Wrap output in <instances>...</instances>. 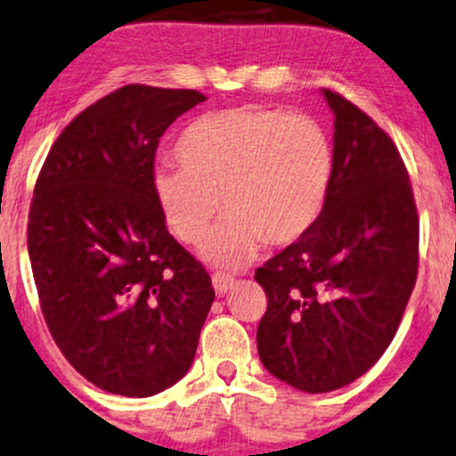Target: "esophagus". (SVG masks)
Masks as SVG:
<instances>
[{
  "label": "esophagus",
  "instance_id": "esophagus-1",
  "mask_svg": "<svg viewBox=\"0 0 456 456\" xmlns=\"http://www.w3.org/2000/svg\"><path fill=\"white\" fill-rule=\"evenodd\" d=\"M233 283H235L233 275H227V273H215V275H212V285H215V291L218 296L227 294Z\"/></svg>",
  "mask_w": 456,
  "mask_h": 456
}]
</instances>
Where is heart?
<instances>
[{"label":"heart","mask_w":456,"mask_h":456,"mask_svg":"<svg viewBox=\"0 0 456 456\" xmlns=\"http://www.w3.org/2000/svg\"><path fill=\"white\" fill-rule=\"evenodd\" d=\"M181 168L151 175L162 221L187 246H202L218 208L229 212L204 256L212 265L250 263L266 241L288 246L323 210L333 151L323 126L306 114L233 108L193 120L175 143Z\"/></svg>","instance_id":"b5f03b06"}]
</instances>
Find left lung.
Instances as JSON below:
<instances>
[{
	"label": "left lung",
	"instance_id": "8db88e82",
	"mask_svg": "<svg viewBox=\"0 0 456 456\" xmlns=\"http://www.w3.org/2000/svg\"><path fill=\"white\" fill-rule=\"evenodd\" d=\"M333 117V171L308 233L254 273L266 313L258 356L308 394L367 373L396 336L417 281L419 216L396 145L361 108L323 89Z\"/></svg>",
	"mask_w": 456,
	"mask_h": 456
}]
</instances>
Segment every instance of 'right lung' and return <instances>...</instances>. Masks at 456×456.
<instances>
[{
    "instance_id": "add662e5",
    "label": "right lung",
    "mask_w": 456,
    "mask_h": 456,
    "mask_svg": "<svg viewBox=\"0 0 456 456\" xmlns=\"http://www.w3.org/2000/svg\"><path fill=\"white\" fill-rule=\"evenodd\" d=\"M204 100L112 91L60 133L35 183L27 244L45 323L85 379L120 396H154L190 371L215 300L151 191L162 133Z\"/></svg>"
}]
</instances>
